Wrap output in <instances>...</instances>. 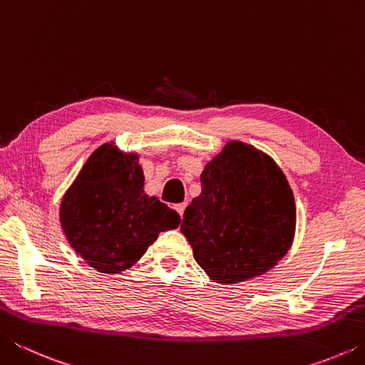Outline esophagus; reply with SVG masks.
<instances>
[{
	"mask_svg": "<svg viewBox=\"0 0 365 365\" xmlns=\"http://www.w3.org/2000/svg\"><path fill=\"white\" fill-rule=\"evenodd\" d=\"M185 207H187V202H180V205H175V211L180 215H183Z\"/></svg>",
	"mask_w": 365,
	"mask_h": 365,
	"instance_id": "obj_1",
	"label": "esophagus"
}]
</instances>
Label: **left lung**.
<instances>
[{
    "instance_id": "8db88e82",
    "label": "left lung",
    "mask_w": 365,
    "mask_h": 365,
    "mask_svg": "<svg viewBox=\"0 0 365 365\" xmlns=\"http://www.w3.org/2000/svg\"><path fill=\"white\" fill-rule=\"evenodd\" d=\"M294 224L293 191L274 159L228 141L201 174V195L185 209L180 230L212 280L238 283L287 255Z\"/></svg>"
}]
</instances>
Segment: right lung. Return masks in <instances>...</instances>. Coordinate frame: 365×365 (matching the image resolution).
<instances>
[{"mask_svg":"<svg viewBox=\"0 0 365 365\" xmlns=\"http://www.w3.org/2000/svg\"><path fill=\"white\" fill-rule=\"evenodd\" d=\"M137 154L103 145L91 154L61 205L73 250L101 274H119L145 255L180 215L143 191Z\"/></svg>","mask_w":365,"mask_h":365,"instance_id":"1","label":"right lung"}]
</instances>
